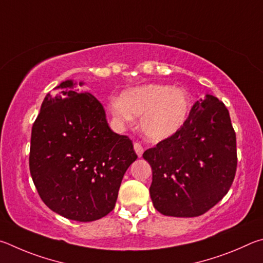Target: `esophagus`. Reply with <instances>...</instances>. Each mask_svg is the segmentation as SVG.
<instances>
[{"instance_id": "1", "label": "esophagus", "mask_w": 263, "mask_h": 263, "mask_svg": "<svg viewBox=\"0 0 263 263\" xmlns=\"http://www.w3.org/2000/svg\"><path fill=\"white\" fill-rule=\"evenodd\" d=\"M134 149H135V153L137 154V156H139V157H142L144 149H143V146L141 145V143H139V142H135V143H134Z\"/></svg>"}]
</instances>
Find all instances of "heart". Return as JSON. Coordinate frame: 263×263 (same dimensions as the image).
Returning a JSON list of instances; mask_svg holds the SVG:
<instances>
[{"label":"heart","instance_id":"heart-1","mask_svg":"<svg viewBox=\"0 0 263 263\" xmlns=\"http://www.w3.org/2000/svg\"><path fill=\"white\" fill-rule=\"evenodd\" d=\"M110 113L120 123L141 117V130L146 139L159 142L173 136L186 122L191 110V99L180 87L148 84L124 91L121 99L109 104Z\"/></svg>","mask_w":263,"mask_h":263}]
</instances>
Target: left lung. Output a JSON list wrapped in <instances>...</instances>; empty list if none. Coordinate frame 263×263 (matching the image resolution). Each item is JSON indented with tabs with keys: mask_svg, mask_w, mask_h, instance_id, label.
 Returning <instances> with one entry per match:
<instances>
[{
	"mask_svg": "<svg viewBox=\"0 0 263 263\" xmlns=\"http://www.w3.org/2000/svg\"><path fill=\"white\" fill-rule=\"evenodd\" d=\"M150 196L160 214L196 217L228 194L237 171V141L228 108L216 97L193 105L173 136L144 151Z\"/></svg>",
	"mask_w": 263,
	"mask_h": 263,
	"instance_id": "1",
	"label": "left lung"
}]
</instances>
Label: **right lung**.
I'll return each instance as SVG.
<instances>
[{
  "label": "right lung",
  "instance_id": "1",
  "mask_svg": "<svg viewBox=\"0 0 263 263\" xmlns=\"http://www.w3.org/2000/svg\"><path fill=\"white\" fill-rule=\"evenodd\" d=\"M136 158L130 139L110 130L103 105L90 92L66 81L45 97L32 127L29 162L38 194L54 213L78 222L104 217Z\"/></svg>",
  "mask_w": 263,
  "mask_h": 263
}]
</instances>
